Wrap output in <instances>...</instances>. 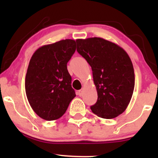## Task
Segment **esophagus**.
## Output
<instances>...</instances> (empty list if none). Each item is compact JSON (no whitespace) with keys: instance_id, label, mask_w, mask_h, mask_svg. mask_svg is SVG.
Returning a JSON list of instances; mask_svg holds the SVG:
<instances>
[{"instance_id":"34e87169","label":"esophagus","mask_w":158,"mask_h":158,"mask_svg":"<svg viewBox=\"0 0 158 158\" xmlns=\"http://www.w3.org/2000/svg\"><path fill=\"white\" fill-rule=\"evenodd\" d=\"M78 95H79V97H81V96L83 95V89H81L78 91Z\"/></svg>"}]
</instances>
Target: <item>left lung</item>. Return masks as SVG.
I'll list each match as a JSON object with an SVG mask.
<instances>
[{"mask_svg":"<svg viewBox=\"0 0 158 158\" xmlns=\"http://www.w3.org/2000/svg\"><path fill=\"white\" fill-rule=\"evenodd\" d=\"M76 41L77 52L93 71L98 99L90 109L102 118H115L126 109L134 92L135 72L131 59L122 48L102 38Z\"/></svg>","mask_w":158,"mask_h":158,"instance_id":"1","label":"left lung"}]
</instances>
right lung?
<instances>
[{
	"instance_id": "1",
	"label": "right lung",
	"mask_w": 158,
	"mask_h": 158,
	"mask_svg": "<svg viewBox=\"0 0 158 158\" xmlns=\"http://www.w3.org/2000/svg\"><path fill=\"white\" fill-rule=\"evenodd\" d=\"M73 39L41 47L34 52L25 78L29 103L41 118L55 120L66 112L76 97L67 64L76 51Z\"/></svg>"
}]
</instances>
